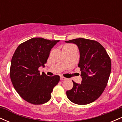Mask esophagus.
I'll use <instances>...</instances> for the list:
<instances>
[{"label": "esophagus", "mask_w": 122, "mask_h": 122, "mask_svg": "<svg viewBox=\"0 0 122 122\" xmlns=\"http://www.w3.org/2000/svg\"><path fill=\"white\" fill-rule=\"evenodd\" d=\"M60 79H61V80H64L66 79V78L64 77H63V76H61L60 77Z\"/></svg>", "instance_id": "esophagus-1"}]
</instances>
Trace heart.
Returning <instances> with one entry per match:
<instances>
[{"instance_id":"heart-1","label":"heart","mask_w":122,"mask_h":122,"mask_svg":"<svg viewBox=\"0 0 122 122\" xmlns=\"http://www.w3.org/2000/svg\"><path fill=\"white\" fill-rule=\"evenodd\" d=\"M66 46H72V45H66Z\"/></svg>"}]
</instances>
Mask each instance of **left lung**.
<instances>
[{
    "label": "left lung",
    "instance_id": "obj_1",
    "mask_svg": "<svg viewBox=\"0 0 122 122\" xmlns=\"http://www.w3.org/2000/svg\"><path fill=\"white\" fill-rule=\"evenodd\" d=\"M65 42L75 43L79 47L78 66L82 79L80 84L72 80L73 86L66 91L67 97L75 104H89L100 97L107 86L111 71V58L104 47L96 41L80 38Z\"/></svg>",
    "mask_w": 122,
    "mask_h": 122
}]
</instances>
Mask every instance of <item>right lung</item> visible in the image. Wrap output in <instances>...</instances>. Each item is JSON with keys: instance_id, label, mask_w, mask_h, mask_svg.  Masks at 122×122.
Segmentation results:
<instances>
[{"instance_id": "right-lung-1", "label": "right lung", "mask_w": 122, "mask_h": 122, "mask_svg": "<svg viewBox=\"0 0 122 122\" xmlns=\"http://www.w3.org/2000/svg\"><path fill=\"white\" fill-rule=\"evenodd\" d=\"M59 40L33 38L20 43L14 53L11 62V80L22 99L38 105L51 99L53 88L60 81L59 76L40 75L38 68L47 62L51 48Z\"/></svg>"}]
</instances>
